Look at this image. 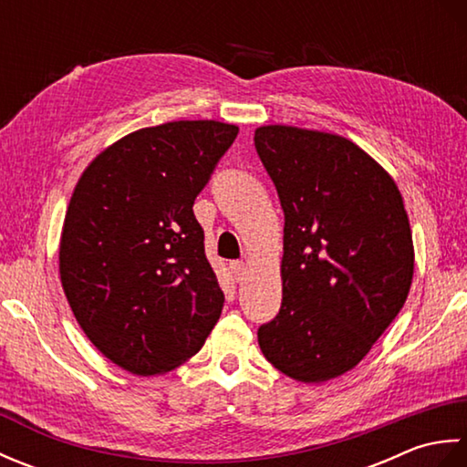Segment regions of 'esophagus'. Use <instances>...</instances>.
Returning a JSON list of instances; mask_svg holds the SVG:
<instances>
[{"instance_id":"1","label":"esophagus","mask_w":467,"mask_h":467,"mask_svg":"<svg viewBox=\"0 0 467 467\" xmlns=\"http://www.w3.org/2000/svg\"><path fill=\"white\" fill-rule=\"evenodd\" d=\"M231 273H233V276H234V281L241 283V281L244 279V275H246V265H244L243 261L231 263Z\"/></svg>"}]
</instances>
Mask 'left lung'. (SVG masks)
<instances>
[{
	"instance_id": "1",
	"label": "left lung",
	"mask_w": 467,
	"mask_h": 467,
	"mask_svg": "<svg viewBox=\"0 0 467 467\" xmlns=\"http://www.w3.org/2000/svg\"><path fill=\"white\" fill-rule=\"evenodd\" d=\"M254 146L285 213L283 303L259 329L275 369L303 383L359 363L413 281L408 211L391 174L343 136L269 124Z\"/></svg>"
}]
</instances>
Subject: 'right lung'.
Listing matches in <instances>:
<instances>
[{
	"label": "right lung",
	"instance_id": "add662e5",
	"mask_svg": "<svg viewBox=\"0 0 467 467\" xmlns=\"http://www.w3.org/2000/svg\"><path fill=\"white\" fill-rule=\"evenodd\" d=\"M236 134L239 126L216 120L140 128L78 178L59 236V281L88 339L128 373L181 367L223 313L192 204Z\"/></svg>",
	"mask_w": 467,
	"mask_h": 467
}]
</instances>
